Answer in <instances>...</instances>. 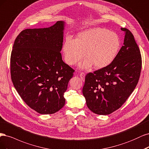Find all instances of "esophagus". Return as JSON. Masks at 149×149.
<instances>
[{"label": "esophagus", "instance_id": "1", "mask_svg": "<svg viewBox=\"0 0 149 149\" xmlns=\"http://www.w3.org/2000/svg\"><path fill=\"white\" fill-rule=\"evenodd\" d=\"M85 74L84 72H81L80 74V77L82 80H85Z\"/></svg>", "mask_w": 149, "mask_h": 149}]
</instances>
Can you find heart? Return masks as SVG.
<instances>
[{
  "instance_id": "b5f03b06",
  "label": "heart",
  "mask_w": 149,
  "mask_h": 149,
  "mask_svg": "<svg viewBox=\"0 0 149 149\" xmlns=\"http://www.w3.org/2000/svg\"><path fill=\"white\" fill-rule=\"evenodd\" d=\"M121 45V39L116 33L94 27L79 33L74 40L67 38L62 49L70 65H75L86 55L87 59L80 64V68L88 69L93 64L96 69H103L116 59Z\"/></svg>"
}]
</instances>
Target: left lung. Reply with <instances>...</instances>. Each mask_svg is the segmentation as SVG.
I'll list each match as a JSON object with an SVG mask.
<instances>
[{"mask_svg": "<svg viewBox=\"0 0 149 149\" xmlns=\"http://www.w3.org/2000/svg\"><path fill=\"white\" fill-rule=\"evenodd\" d=\"M124 45L111 64L85 76L82 89L90 111L109 114L126 102L140 77L142 57L132 33L126 28Z\"/></svg>", "mask_w": 149, "mask_h": 149, "instance_id": "left-lung-1", "label": "left lung"}]
</instances>
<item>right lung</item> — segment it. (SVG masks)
<instances>
[{"label":"right lung","mask_w":149,"mask_h":149,"mask_svg":"<svg viewBox=\"0 0 149 149\" xmlns=\"http://www.w3.org/2000/svg\"><path fill=\"white\" fill-rule=\"evenodd\" d=\"M64 27V22L58 21L49 28L24 30L13 46V84L28 106L41 114L64 106V94L75 71L62 59Z\"/></svg>","instance_id":"right-lung-1"}]
</instances>
